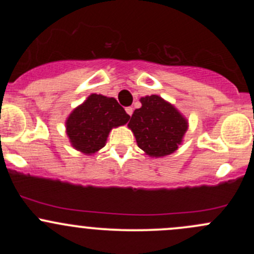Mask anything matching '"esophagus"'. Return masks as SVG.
<instances>
[{
	"mask_svg": "<svg viewBox=\"0 0 254 254\" xmlns=\"http://www.w3.org/2000/svg\"><path fill=\"white\" fill-rule=\"evenodd\" d=\"M125 111H127V114H129L130 117H131V115H132V112H134V109H132L131 107H127V108H125Z\"/></svg>",
	"mask_w": 254,
	"mask_h": 254,
	"instance_id": "esophagus-1",
	"label": "esophagus"
}]
</instances>
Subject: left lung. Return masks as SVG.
<instances>
[{
	"mask_svg": "<svg viewBox=\"0 0 254 254\" xmlns=\"http://www.w3.org/2000/svg\"><path fill=\"white\" fill-rule=\"evenodd\" d=\"M141 108L135 109L129 129L137 146L150 157H165L178 150L188 130V120L173 104L157 94L141 97Z\"/></svg>",
	"mask_w": 254,
	"mask_h": 254,
	"instance_id": "8db88e82",
	"label": "left lung"
}]
</instances>
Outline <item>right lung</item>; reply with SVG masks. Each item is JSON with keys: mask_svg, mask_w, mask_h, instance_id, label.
<instances>
[{"mask_svg": "<svg viewBox=\"0 0 254 254\" xmlns=\"http://www.w3.org/2000/svg\"><path fill=\"white\" fill-rule=\"evenodd\" d=\"M130 119L113 97L92 93L76 107L65 123L71 146L84 155H93L106 146L113 127L125 125Z\"/></svg>", "mask_w": 254, "mask_h": 254, "instance_id": "right-lung-1", "label": "right lung"}]
</instances>
